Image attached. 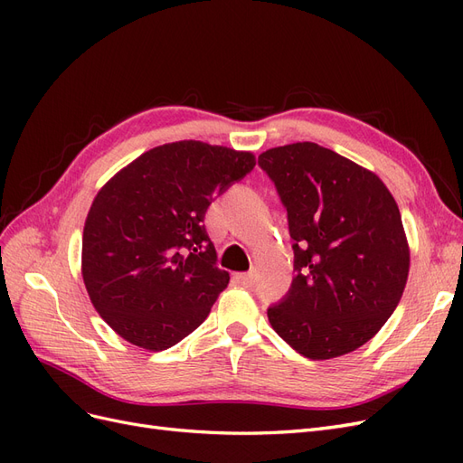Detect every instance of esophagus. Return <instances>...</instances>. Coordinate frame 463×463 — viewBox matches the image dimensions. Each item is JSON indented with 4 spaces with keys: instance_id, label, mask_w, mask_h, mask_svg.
<instances>
[{
    "instance_id": "34e87169",
    "label": "esophagus",
    "mask_w": 463,
    "mask_h": 463,
    "mask_svg": "<svg viewBox=\"0 0 463 463\" xmlns=\"http://www.w3.org/2000/svg\"><path fill=\"white\" fill-rule=\"evenodd\" d=\"M235 279L240 282L243 288H250L255 284V276L250 272H243V274H235Z\"/></svg>"
}]
</instances>
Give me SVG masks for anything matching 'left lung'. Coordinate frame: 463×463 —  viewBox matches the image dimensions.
Instances as JSON below:
<instances>
[{
    "instance_id": "left-lung-1",
    "label": "left lung",
    "mask_w": 463,
    "mask_h": 463,
    "mask_svg": "<svg viewBox=\"0 0 463 463\" xmlns=\"http://www.w3.org/2000/svg\"><path fill=\"white\" fill-rule=\"evenodd\" d=\"M288 210L293 276L269 307L276 334L320 361L369 342L398 307L410 272L400 208L373 172L315 143L262 152Z\"/></svg>"
}]
</instances>
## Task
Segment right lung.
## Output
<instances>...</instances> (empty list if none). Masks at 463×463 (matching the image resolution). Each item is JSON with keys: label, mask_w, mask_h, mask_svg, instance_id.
I'll list each match as a JSON object with an SVG mask.
<instances>
[{"label": "right lung", "mask_w": 463, "mask_h": 463, "mask_svg": "<svg viewBox=\"0 0 463 463\" xmlns=\"http://www.w3.org/2000/svg\"><path fill=\"white\" fill-rule=\"evenodd\" d=\"M253 167L250 152L179 141L145 152L96 194L82 232V279L123 340L162 352L203 325L230 282L204 214Z\"/></svg>", "instance_id": "right-lung-1"}]
</instances>
